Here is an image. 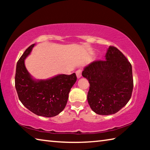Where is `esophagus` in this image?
<instances>
[{
	"label": "esophagus",
	"instance_id": "obj_1",
	"mask_svg": "<svg viewBox=\"0 0 150 150\" xmlns=\"http://www.w3.org/2000/svg\"><path fill=\"white\" fill-rule=\"evenodd\" d=\"M76 75H77V77L78 79L81 78V75H82V71H81V69H79L77 71H76Z\"/></svg>",
	"mask_w": 150,
	"mask_h": 150
}]
</instances>
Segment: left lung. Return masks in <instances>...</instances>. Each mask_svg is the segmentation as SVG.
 <instances>
[{
    "label": "left lung",
    "mask_w": 150,
    "mask_h": 150,
    "mask_svg": "<svg viewBox=\"0 0 150 150\" xmlns=\"http://www.w3.org/2000/svg\"><path fill=\"white\" fill-rule=\"evenodd\" d=\"M82 75L90 84L88 103L98 115L115 114L130 100L134 85L132 65L116 47L109 46L105 60L91 63Z\"/></svg>",
    "instance_id": "left-lung-1"
}]
</instances>
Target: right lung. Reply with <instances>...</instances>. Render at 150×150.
<instances>
[{
    "mask_svg": "<svg viewBox=\"0 0 150 150\" xmlns=\"http://www.w3.org/2000/svg\"><path fill=\"white\" fill-rule=\"evenodd\" d=\"M35 44L30 45L17 62L15 87L23 105L36 115L53 117L65 108L69 93L77 81L75 73L59 74L47 79H35L28 71L25 59Z\"/></svg>",
    "mask_w": 150,
    "mask_h": 150,
    "instance_id": "add662e5",
    "label": "right lung"
}]
</instances>
